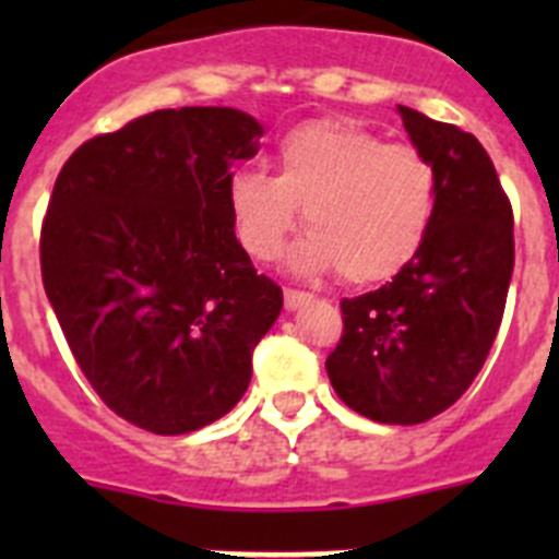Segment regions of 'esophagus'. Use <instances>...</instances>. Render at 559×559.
I'll return each mask as SVG.
<instances>
[{"label": "esophagus", "instance_id": "1", "mask_svg": "<svg viewBox=\"0 0 559 559\" xmlns=\"http://www.w3.org/2000/svg\"><path fill=\"white\" fill-rule=\"evenodd\" d=\"M310 299L308 290H296V288H285V308L296 310L299 305H305Z\"/></svg>", "mask_w": 559, "mask_h": 559}]
</instances>
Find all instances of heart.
<instances>
[{
  "label": "heart",
  "mask_w": 559,
  "mask_h": 559,
  "mask_svg": "<svg viewBox=\"0 0 559 559\" xmlns=\"http://www.w3.org/2000/svg\"><path fill=\"white\" fill-rule=\"evenodd\" d=\"M226 201L237 240L257 260L285 243L302 206L305 271L338 269L353 285L386 283L412 265L437 215V173L414 145L349 120H313L276 142V176L235 170Z\"/></svg>",
  "instance_id": "obj_1"
}]
</instances>
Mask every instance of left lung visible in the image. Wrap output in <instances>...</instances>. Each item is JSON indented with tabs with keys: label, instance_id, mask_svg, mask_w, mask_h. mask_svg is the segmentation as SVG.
I'll list each match as a JSON object with an SVG mask.
<instances>
[{
	"label": "left lung",
	"instance_id": "obj_1",
	"mask_svg": "<svg viewBox=\"0 0 559 559\" xmlns=\"http://www.w3.org/2000/svg\"><path fill=\"white\" fill-rule=\"evenodd\" d=\"M414 147L437 173V215L412 265L383 288L341 299L344 330L328 355L353 412L417 426L462 397L501 328L512 265V204L473 133L400 106Z\"/></svg>",
	"mask_w": 559,
	"mask_h": 559
}]
</instances>
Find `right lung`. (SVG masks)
I'll return each mask as SVG.
<instances>
[{
    "instance_id": "add662e5",
    "label": "right lung",
    "mask_w": 559,
    "mask_h": 559,
    "mask_svg": "<svg viewBox=\"0 0 559 559\" xmlns=\"http://www.w3.org/2000/svg\"><path fill=\"white\" fill-rule=\"evenodd\" d=\"M260 136L237 108H162L92 136L58 173L44 290L81 372L131 426L199 431L249 386L283 288L235 237L226 181Z\"/></svg>"
}]
</instances>
